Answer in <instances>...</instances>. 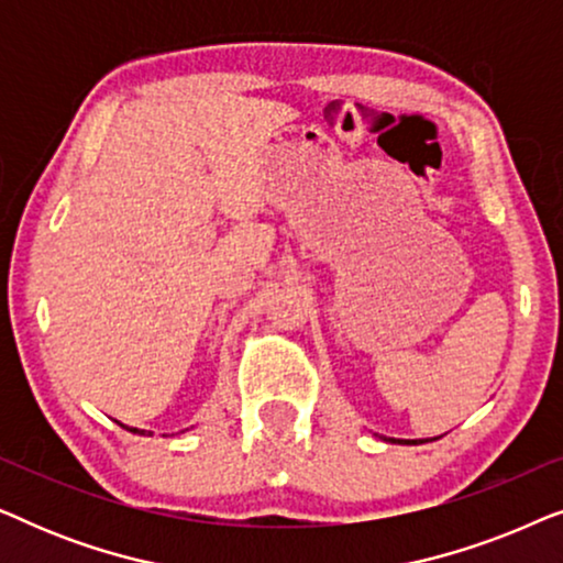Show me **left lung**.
<instances>
[{
	"label": "left lung",
	"mask_w": 563,
	"mask_h": 563,
	"mask_svg": "<svg viewBox=\"0 0 563 563\" xmlns=\"http://www.w3.org/2000/svg\"><path fill=\"white\" fill-rule=\"evenodd\" d=\"M391 443H422V441H395V438H389Z\"/></svg>",
	"instance_id": "8db88e82"
}]
</instances>
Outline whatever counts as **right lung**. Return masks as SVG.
I'll return each mask as SVG.
<instances>
[{"label":"right lung","instance_id":"right-lung-1","mask_svg":"<svg viewBox=\"0 0 563 563\" xmlns=\"http://www.w3.org/2000/svg\"><path fill=\"white\" fill-rule=\"evenodd\" d=\"M120 426H122V422H120ZM122 428H125V430H130V433H137V435H145V430H137V428H128V426H122ZM151 435V433H148Z\"/></svg>","mask_w":563,"mask_h":563}]
</instances>
